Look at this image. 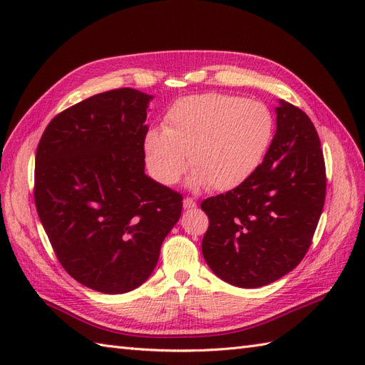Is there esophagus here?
I'll return each mask as SVG.
<instances>
[{
  "instance_id": "34e87169",
  "label": "esophagus",
  "mask_w": 365,
  "mask_h": 365,
  "mask_svg": "<svg viewBox=\"0 0 365 365\" xmlns=\"http://www.w3.org/2000/svg\"><path fill=\"white\" fill-rule=\"evenodd\" d=\"M196 200L192 197H185L183 199V208H187V210H192V208H196Z\"/></svg>"
}]
</instances>
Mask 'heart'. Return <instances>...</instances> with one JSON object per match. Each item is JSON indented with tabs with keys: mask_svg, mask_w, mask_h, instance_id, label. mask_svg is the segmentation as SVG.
<instances>
[{
	"mask_svg": "<svg viewBox=\"0 0 365 365\" xmlns=\"http://www.w3.org/2000/svg\"><path fill=\"white\" fill-rule=\"evenodd\" d=\"M274 135V114L265 103L208 92L169 106L163 131L149 130L144 136V160L155 180L174 185L188 157L192 185L229 191L257 173Z\"/></svg>",
	"mask_w": 365,
	"mask_h": 365,
	"instance_id": "obj_1",
	"label": "heart"
}]
</instances>
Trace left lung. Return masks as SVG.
Here are the masks:
<instances>
[{
    "mask_svg": "<svg viewBox=\"0 0 365 365\" xmlns=\"http://www.w3.org/2000/svg\"><path fill=\"white\" fill-rule=\"evenodd\" d=\"M265 161L240 187L202 200V254L213 273L255 289L298 265L312 245L327 196L319 133L299 108L281 102Z\"/></svg>",
    "mask_w": 365,
    "mask_h": 365,
    "instance_id": "obj_1",
    "label": "left lung"
}]
</instances>
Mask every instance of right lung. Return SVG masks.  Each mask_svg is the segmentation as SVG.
<instances>
[{"label":"right lung","instance_id":"obj_1","mask_svg":"<svg viewBox=\"0 0 365 365\" xmlns=\"http://www.w3.org/2000/svg\"><path fill=\"white\" fill-rule=\"evenodd\" d=\"M122 88L54 115L38 141L34 202L61 265L102 293L147 281L182 195L144 174L147 103Z\"/></svg>","mask_w":365,"mask_h":365}]
</instances>
